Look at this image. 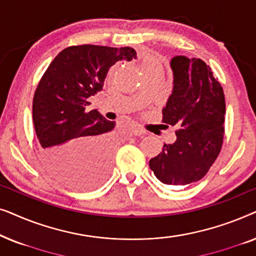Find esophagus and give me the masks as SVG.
<instances>
[{"mask_svg": "<svg viewBox=\"0 0 256 256\" xmlns=\"http://www.w3.org/2000/svg\"><path fill=\"white\" fill-rule=\"evenodd\" d=\"M132 132L135 136H141L146 134V130L138 124H132Z\"/></svg>", "mask_w": 256, "mask_h": 256, "instance_id": "34e87169", "label": "esophagus"}]
</instances>
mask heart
<instances>
[{"label": "heart", "mask_w": 256, "mask_h": 256, "mask_svg": "<svg viewBox=\"0 0 256 256\" xmlns=\"http://www.w3.org/2000/svg\"><path fill=\"white\" fill-rule=\"evenodd\" d=\"M140 65H141V68L146 76L152 74H163V57L156 54V52H146V54H143Z\"/></svg>", "instance_id": "heart-1"}]
</instances>
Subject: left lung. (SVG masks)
Returning a JSON list of instances; mask_svg holds the SVG:
<instances>
[{
	"label": "left lung",
	"mask_w": 256,
	"mask_h": 256,
	"mask_svg": "<svg viewBox=\"0 0 256 256\" xmlns=\"http://www.w3.org/2000/svg\"><path fill=\"white\" fill-rule=\"evenodd\" d=\"M174 90L163 108V122L176 126L177 140L164 143L149 160L157 180L188 185L208 174L222 150L225 134V94L204 60L177 56L171 59Z\"/></svg>",
	"instance_id": "obj_1"
}]
</instances>
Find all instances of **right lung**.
I'll list each match as a JSON object with an SVG mask.
<instances>
[{
    "mask_svg": "<svg viewBox=\"0 0 256 256\" xmlns=\"http://www.w3.org/2000/svg\"><path fill=\"white\" fill-rule=\"evenodd\" d=\"M134 58L129 46L73 45L59 52L40 78L32 102L34 130L44 162L62 183L90 188L106 180L115 121L88 110V98L102 90L112 65Z\"/></svg>",
    "mask_w": 256,
    "mask_h": 256,
    "instance_id": "obj_1",
    "label": "right lung"
}]
</instances>
